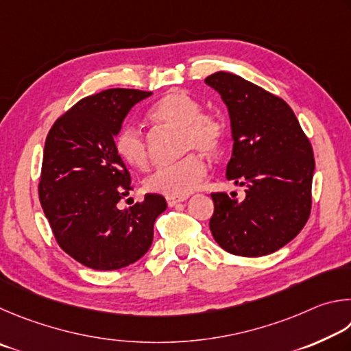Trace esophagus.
Masks as SVG:
<instances>
[{
	"instance_id": "34e87169",
	"label": "esophagus",
	"mask_w": 351,
	"mask_h": 351,
	"mask_svg": "<svg viewBox=\"0 0 351 351\" xmlns=\"http://www.w3.org/2000/svg\"><path fill=\"white\" fill-rule=\"evenodd\" d=\"M186 197H166V204L168 206H176L177 204H180V202H185Z\"/></svg>"
}]
</instances>
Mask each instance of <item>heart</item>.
Segmentation results:
<instances>
[{"mask_svg":"<svg viewBox=\"0 0 351 351\" xmlns=\"http://www.w3.org/2000/svg\"><path fill=\"white\" fill-rule=\"evenodd\" d=\"M147 120L162 128L180 131L182 152L199 151L214 157L223 149L226 123L223 117L204 110L202 104L186 92L171 90L147 110ZM115 152L126 165L145 169L149 162L147 145L137 128L123 126L115 137ZM206 174L205 162L197 154H188L176 165L165 166L147 176L143 186L146 191L163 194L166 197H186L200 185Z\"/></svg>","mask_w":351,"mask_h":351,"instance_id":"obj_1","label":"heart"}]
</instances>
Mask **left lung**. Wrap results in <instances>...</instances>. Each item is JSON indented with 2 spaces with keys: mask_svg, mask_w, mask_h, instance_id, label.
<instances>
[{
  "mask_svg": "<svg viewBox=\"0 0 351 351\" xmlns=\"http://www.w3.org/2000/svg\"><path fill=\"white\" fill-rule=\"evenodd\" d=\"M230 110L232 156L226 179L245 199L211 193L214 241L231 254H271L296 237L311 213L315 157L293 109L280 97L230 72L205 78Z\"/></svg>",
  "mask_w": 351,
  "mask_h": 351,
  "instance_id": "left-lung-1",
  "label": "left lung"
}]
</instances>
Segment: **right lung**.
Masks as SVG:
<instances>
[{"label": "right lung", "instance_id": "obj_1", "mask_svg": "<svg viewBox=\"0 0 351 351\" xmlns=\"http://www.w3.org/2000/svg\"><path fill=\"white\" fill-rule=\"evenodd\" d=\"M151 94L115 88L84 97L46 137L38 183L43 211L60 248L88 268L110 271L137 262L166 210L163 195L151 193L119 208L134 188L114 137L134 104Z\"/></svg>", "mask_w": 351, "mask_h": 351}]
</instances>
